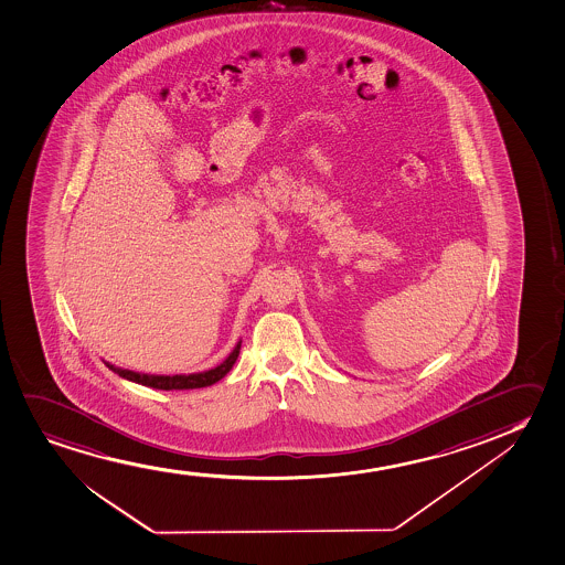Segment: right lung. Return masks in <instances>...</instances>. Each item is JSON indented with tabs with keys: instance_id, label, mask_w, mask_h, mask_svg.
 <instances>
[{
	"instance_id": "1",
	"label": "right lung",
	"mask_w": 565,
	"mask_h": 565,
	"mask_svg": "<svg viewBox=\"0 0 565 565\" xmlns=\"http://www.w3.org/2000/svg\"><path fill=\"white\" fill-rule=\"evenodd\" d=\"M239 349H242V341L235 344L234 351L230 352V356H227L224 362H222L221 366L214 367V370H209V372H203V374H190V375H149V374H138V372H132V370H122V367H115L109 362H105L109 370H113L115 374L120 375V377H125V380H130L134 383H140V385H146V387L153 388H162V391H180V388H201L209 387V385H213V383L221 382L222 377L232 370V366L235 364V360L239 356Z\"/></svg>"
}]
</instances>
